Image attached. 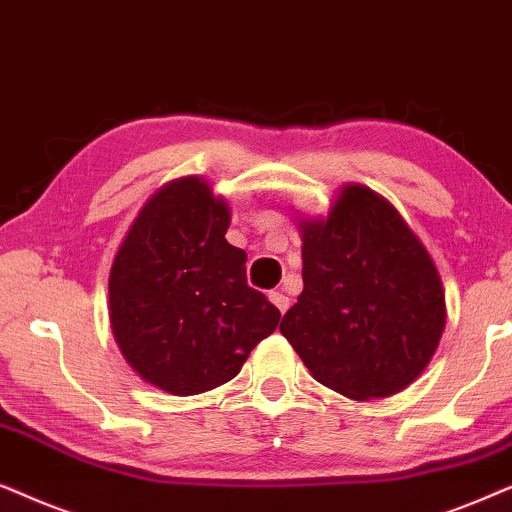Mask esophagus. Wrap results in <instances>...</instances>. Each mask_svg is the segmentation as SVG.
Returning a JSON list of instances; mask_svg holds the SVG:
<instances>
[{"instance_id": "obj_1", "label": "esophagus", "mask_w": 512, "mask_h": 512, "mask_svg": "<svg viewBox=\"0 0 512 512\" xmlns=\"http://www.w3.org/2000/svg\"><path fill=\"white\" fill-rule=\"evenodd\" d=\"M269 299H271V304H274L276 309L281 311V313H285V311L290 309V299L285 297L283 292H276V290H274V292H269Z\"/></svg>"}]
</instances>
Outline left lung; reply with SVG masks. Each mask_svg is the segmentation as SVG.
Segmentation results:
<instances>
[{"label": "left lung", "mask_w": 512, "mask_h": 512, "mask_svg": "<svg viewBox=\"0 0 512 512\" xmlns=\"http://www.w3.org/2000/svg\"><path fill=\"white\" fill-rule=\"evenodd\" d=\"M304 290L281 332L320 384L353 400L403 391L445 330L438 269L391 203L349 185L302 224Z\"/></svg>", "instance_id": "left-lung-1"}]
</instances>
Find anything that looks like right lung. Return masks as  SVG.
Wrapping results in <instances>:
<instances>
[{
  "label": "right lung",
  "mask_w": 512,
  "mask_h": 512,
  "mask_svg": "<svg viewBox=\"0 0 512 512\" xmlns=\"http://www.w3.org/2000/svg\"><path fill=\"white\" fill-rule=\"evenodd\" d=\"M229 208L199 177L145 203L109 274V320L128 365L173 395L234 379L281 311L252 290L227 243Z\"/></svg>",
  "instance_id": "obj_1"
}]
</instances>
